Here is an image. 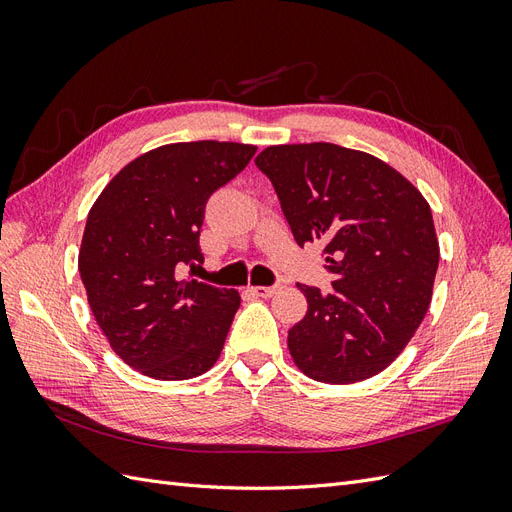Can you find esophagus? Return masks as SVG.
I'll return each mask as SVG.
<instances>
[{
    "label": "esophagus",
    "mask_w": 512,
    "mask_h": 512,
    "mask_svg": "<svg viewBox=\"0 0 512 512\" xmlns=\"http://www.w3.org/2000/svg\"><path fill=\"white\" fill-rule=\"evenodd\" d=\"M247 292L254 294V297L267 299V297H273V294L277 292V286H250L247 288Z\"/></svg>",
    "instance_id": "34e87169"
}]
</instances>
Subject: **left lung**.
<instances>
[{
    "label": "left lung",
    "instance_id": "1",
    "mask_svg": "<svg viewBox=\"0 0 512 512\" xmlns=\"http://www.w3.org/2000/svg\"><path fill=\"white\" fill-rule=\"evenodd\" d=\"M301 247L320 241L333 290L299 284L307 314L288 331L305 376L350 384L389 367L423 322L438 271L431 209L369 153L333 143L267 147L256 158Z\"/></svg>",
    "mask_w": 512,
    "mask_h": 512
}]
</instances>
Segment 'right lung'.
Here are the masks:
<instances>
[{
	"label": "right lung",
	"mask_w": 512,
	"mask_h": 512,
	"mask_svg": "<svg viewBox=\"0 0 512 512\" xmlns=\"http://www.w3.org/2000/svg\"><path fill=\"white\" fill-rule=\"evenodd\" d=\"M254 153L220 141L162 145L121 168L87 215L79 271L89 307L111 348L149 378L188 380L218 361L241 297L181 267L203 262L207 200Z\"/></svg>",
	"instance_id": "obj_1"
}]
</instances>
